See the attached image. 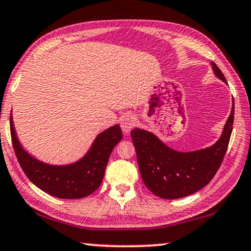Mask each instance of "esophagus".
I'll list each match as a JSON object with an SVG mask.
<instances>
[{
    "instance_id": "esophagus-1",
    "label": "esophagus",
    "mask_w": 251,
    "mask_h": 251,
    "mask_svg": "<svg viewBox=\"0 0 251 251\" xmlns=\"http://www.w3.org/2000/svg\"><path fill=\"white\" fill-rule=\"evenodd\" d=\"M136 124V118H135L133 115L126 114L121 119V127L123 132L125 134H128L130 130L133 129V127Z\"/></svg>"
}]
</instances>
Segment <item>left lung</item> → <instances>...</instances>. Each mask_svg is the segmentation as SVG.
I'll list each match as a JSON object with an SVG mask.
<instances>
[{"label":"left lung","mask_w":251,"mask_h":251,"mask_svg":"<svg viewBox=\"0 0 251 251\" xmlns=\"http://www.w3.org/2000/svg\"><path fill=\"white\" fill-rule=\"evenodd\" d=\"M212 68L217 77L226 81L214 62ZM233 116L234 104L216 144L190 153L171 150L146 130H132L130 137L136 150L138 168L147 189L155 196L172 200L191 196L208 184L224 161L232 132Z\"/></svg>","instance_id":"left-lung-1"}]
</instances>
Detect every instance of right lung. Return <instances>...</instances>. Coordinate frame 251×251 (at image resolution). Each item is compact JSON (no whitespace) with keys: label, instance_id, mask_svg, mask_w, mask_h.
<instances>
[{"label":"right lung","instance_id":"1","mask_svg":"<svg viewBox=\"0 0 251 251\" xmlns=\"http://www.w3.org/2000/svg\"><path fill=\"white\" fill-rule=\"evenodd\" d=\"M11 140L17 158L27 178L50 196L60 199H80L95 192L100 185L111 151L123 138L118 125L99 134L90 151L77 163L53 166L30 156L20 145L10 118Z\"/></svg>","mask_w":251,"mask_h":251}]
</instances>
